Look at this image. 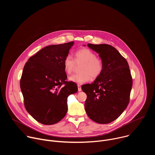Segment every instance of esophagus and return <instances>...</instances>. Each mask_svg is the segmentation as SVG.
I'll list each match as a JSON object with an SVG mask.
<instances>
[{
    "mask_svg": "<svg viewBox=\"0 0 155 155\" xmlns=\"http://www.w3.org/2000/svg\"><path fill=\"white\" fill-rule=\"evenodd\" d=\"M78 91H81V87L80 84H78Z\"/></svg>",
    "mask_w": 155,
    "mask_h": 155,
    "instance_id": "esophagus-1",
    "label": "esophagus"
}]
</instances>
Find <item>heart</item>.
Returning <instances> with one entry per match:
<instances>
[{
  "label": "heart",
  "mask_w": 155,
  "mask_h": 155,
  "mask_svg": "<svg viewBox=\"0 0 155 155\" xmlns=\"http://www.w3.org/2000/svg\"><path fill=\"white\" fill-rule=\"evenodd\" d=\"M77 64H82L80 71L81 73L74 74L69 77L71 81L83 84L89 81L91 77L95 79L102 73L104 68L102 60L96 56V54L88 48H82L78 50L75 54V61L71 56L68 55L63 61L65 72L68 74H71Z\"/></svg>",
  "instance_id": "heart-1"
}]
</instances>
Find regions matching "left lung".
<instances>
[{"instance_id": "1", "label": "left lung", "mask_w": 155, "mask_h": 155, "mask_svg": "<svg viewBox=\"0 0 155 155\" xmlns=\"http://www.w3.org/2000/svg\"><path fill=\"white\" fill-rule=\"evenodd\" d=\"M99 54L104 63L101 74L81 89L87 95L85 111L90 119L108 124L117 119L126 108L132 78L126 59L114 47L107 44L87 45Z\"/></svg>"}]
</instances>
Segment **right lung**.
<instances>
[{"instance_id":"1","label":"right lung","mask_w":155,"mask_h":155,"mask_svg":"<svg viewBox=\"0 0 155 155\" xmlns=\"http://www.w3.org/2000/svg\"><path fill=\"white\" fill-rule=\"evenodd\" d=\"M74 41L49 45L31 57L20 80L28 112L38 122L51 125L68 112V97L77 92L76 83L65 81L63 61ZM64 84V86L62 85Z\"/></svg>"}]
</instances>
